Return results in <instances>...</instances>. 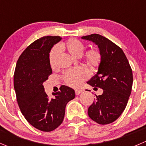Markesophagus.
<instances>
[{"instance_id":"esophagus-1","label":"esophagus","mask_w":146,"mask_h":146,"mask_svg":"<svg viewBox=\"0 0 146 146\" xmlns=\"http://www.w3.org/2000/svg\"><path fill=\"white\" fill-rule=\"evenodd\" d=\"M83 91V90H82V89H78V90H76V95H79L80 94V93H82V92Z\"/></svg>"}]
</instances>
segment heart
Returning a JSON list of instances; mask_svg holds the SVG:
<instances>
[{"instance_id": "1", "label": "heart", "mask_w": 146, "mask_h": 146, "mask_svg": "<svg viewBox=\"0 0 146 146\" xmlns=\"http://www.w3.org/2000/svg\"><path fill=\"white\" fill-rule=\"evenodd\" d=\"M60 48L66 50L74 57H79L85 49L83 42L76 38H70L66 43H61ZM59 55V49L55 46L51 49L49 54V62L52 68L56 66V60ZM83 60L91 70L97 68L101 61V54L97 48H90L86 51L83 55ZM88 77V73L85 68H77L66 70L63 74L65 83L71 87H78Z\"/></svg>"}]
</instances>
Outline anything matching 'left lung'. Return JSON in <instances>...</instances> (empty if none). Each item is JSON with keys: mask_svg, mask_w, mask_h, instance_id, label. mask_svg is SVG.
Instances as JSON below:
<instances>
[{"mask_svg": "<svg viewBox=\"0 0 146 146\" xmlns=\"http://www.w3.org/2000/svg\"><path fill=\"white\" fill-rule=\"evenodd\" d=\"M82 39L94 43L101 54L97 73L87 82L94 88L103 89L88 108L89 117L101 125L111 123L125 110L131 96L133 72L122 49L99 34H91Z\"/></svg>", "mask_w": 146, "mask_h": 146, "instance_id": "8db88e82", "label": "left lung"}]
</instances>
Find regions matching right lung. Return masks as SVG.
<instances>
[{"label": "right lung", "instance_id": "obj_1", "mask_svg": "<svg viewBox=\"0 0 146 146\" xmlns=\"http://www.w3.org/2000/svg\"><path fill=\"white\" fill-rule=\"evenodd\" d=\"M61 40L60 36H44L35 40L20 56L14 73V89L21 111L35 128L50 132L63 123L66 104L76 96L73 88L61 86L49 98L43 83L52 73L49 53Z\"/></svg>", "mask_w": 146, "mask_h": 146}]
</instances>
